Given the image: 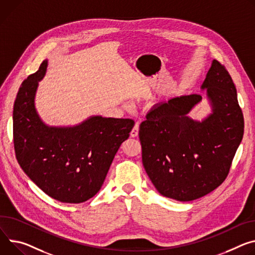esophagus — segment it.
<instances>
[{"instance_id": "esophagus-1", "label": "esophagus", "mask_w": 255, "mask_h": 255, "mask_svg": "<svg viewBox=\"0 0 255 255\" xmlns=\"http://www.w3.org/2000/svg\"><path fill=\"white\" fill-rule=\"evenodd\" d=\"M138 133H139V125H138V123H136L134 125L131 133H130V136L131 137H136V136H138Z\"/></svg>"}]
</instances>
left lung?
Listing matches in <instances>:
<instances>
[{
	"instance_id": "obj_1",
	"label": "left lung",
	"mask_w": 255,
	"mask_h": 255,
	"mask_svg": "<svg viewBox=\"0 0 255 255\" xmlns=\"http://www.w3.org/2000/svg\"><path fill=\"white\" fill-rule=\"evenodd\" d=\"M211 113L202 120L188 115L200 95L157 104L140 124L142 163L155 189L166 197L191 201L226 179L244 133L243 114L230 74L217 60L200 86Z\"/></svg>"
}]
</instances>
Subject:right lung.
I'll return each mask as SVG.
<instances>
[{"mask_svg":"<svg viewBox=\"0 0 255 255\" xmlns=\"http://www.w3.org/2000/svg\"><path fill=\"white\" fill-rule=\"evenodd\" d=\"M48 60L22 82L13 111L18 164L45 194L81 203L103 186L112 161L128 139L134 121L90 116L73 126H49L36 111L35 95Z\"/></svg>","mask_w":255,"mask_h":255,"instance_id":"add662e5","label":"right lung"}]
</instances>
